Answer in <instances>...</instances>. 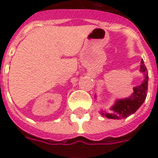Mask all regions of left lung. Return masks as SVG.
<instances>
[{
    "instance_id": "obj_1",
    "label": "left lung",
    "mask_w": 158,
    "mask_h": 158,
    "mask_svg": "<svg viewBox=\"0 0 158 158\" xmlns=\"http://www.w3.org/2000/svg\"><path fill=\"white\" fill-rule=\"evenodd\" d=\"M140 71L144 73V80L142 84L137 87L134 88V93L130 97L127 98L119 99L115 102V105L110 108L108 112L102 115H105L109 119H116L120 120L122 118H126L132 115L141 106L147 97L148 92V76L147 74V68L145 66L143 60H141L140 65Z\"/></svg>"
}]
</instances>
